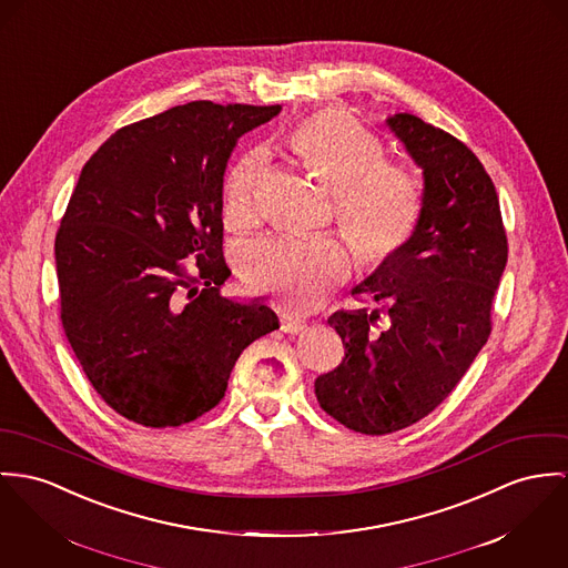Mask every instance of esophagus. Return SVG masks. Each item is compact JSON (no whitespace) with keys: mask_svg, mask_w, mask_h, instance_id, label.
<instances>
[{"mask_svg":"<svg viewBox=\"0 0 568 568\" xmlns=\"http://www.w3.org/2000/svg\"><path fill=\"white\" fill-rule=\"evenodd\" d=\"M281 331H285V333H292V335L305 333L306 322L305 320H292V317H285V320H281Z\"/></svg>","mask_w":568,"mask_h":568,"instance_id":"esophagus-1","label":"esophagus"}]
</instances>
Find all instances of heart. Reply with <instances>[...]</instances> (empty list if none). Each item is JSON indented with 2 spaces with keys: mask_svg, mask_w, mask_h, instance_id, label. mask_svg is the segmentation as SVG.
<instances>
[{
  "mask_svg": "<svg viewBox=\"0 0 568 568\" xmlns=\"http://www.w3.org/2000/svg\"><path fill=\"white\" fill-rule=\"evenodd\" d=\"M298 164L333 194L337 226L367 270L392 263L413 240L424 214V185L415 171L387 162L383 140L342 110H320L287 135ZM267 171L262 153L242 158L222 185L224 219L246 226L257 219ZM248 285L292 308L320 305L349 274L348 251L333 237H274L242 257Z\"/></svg>",
  "mask_w": 568,
  "mask_h": 568,
  "instance_id": "1",
  "label": "heart"
}]
</instances>
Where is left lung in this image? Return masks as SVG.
I'll return each mask as SVG.
<instances>
[{"label":"left lung","mask_w":568,"mask_h":568,"mask_svg":"<svg viewBox=\"0 0 568 568\" xmlns=\"http://www.w3.org/2000/svg\"><path fill=\"white\" fill-rule=\"evenodd\" d=\"M387 125L424 171V214L408 246L352 290L378 308L328 317L346 356L315 381L331 417L376 437L417 424L460 383L490 335L508 262L499 199L476 153L406 112Z\"/></svg>","instance_id":"1"}]
</instances>
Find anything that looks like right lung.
I'll list each match as a JSON object with an SVG mask.
<instances>
[{
    "mask_svg": "<svg viewBox=\"0 0 568 568\" xmlns=\"http://www.w3.org/2000/svg\"><path fill=\"white\" fill-rule=\"evenodd\" d=\"M278 112L176 105L112 133L82 169L55 235L60 317L94 392L133 424L205 415L242 349L278 328L260 298L220 294L224 169Z\"/></svg>",
    "mask_w": 568,
    "mask_h": 568,
    "instance_id": "1",
    "label": "right lung"
}]
</instances>
